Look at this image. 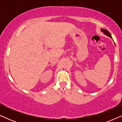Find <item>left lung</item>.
<instances>
[{
    "label": "left lung",
    "mask_w": 122,
    "mask_h": 122,
    "mask_svg": "<svg viewBox=\"0 0 122 122\" xmlns=\"http://www.w3.org/2000/svg\"><path fill=\"white\" fill-rule=\"evenodd\" d=\"M101 31H102V32L104 33V34L106 35V36H109V37L111 38H112V36H111V33H110L109 31L107 30L104 29H101Z\"/></svg>",
    "instance_id": "8db88e82"
}]
</instances>
